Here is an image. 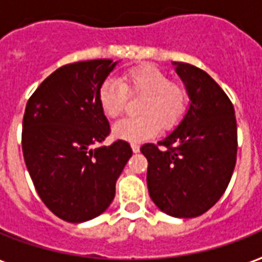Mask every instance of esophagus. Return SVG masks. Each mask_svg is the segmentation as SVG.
<instances>
[{
    "label": "esophagus",
    "instance_id": "obj_1",
    "mask_svg": "<svg viewBox=\"0 0 262 262\" xmlns=\"http://www.w3.org/2000/svg\"><path fill=\"white\" fill-rule=\"evenodd\" d=\"M132 149H133V152H139V151H140V145L136 144V143H132Z\"/></svg>",
    "mask_w": 262,
    "mask_h": 262
}]
</instances>
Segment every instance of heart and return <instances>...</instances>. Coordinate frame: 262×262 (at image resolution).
Segmentation results:
<instances>
[{"label":"heart","mask_w":262,"mask_h":262,"mask_svg":"<svg viewBox=\"0 0 262 262\" xmlns=\"http://www.w3.org/2000/svg\"><path fill=\"white\" fill-rule=\"evenodd\" d=\"M129 96H143L139 103L141 115L123 118L113 126L117 139L140 143L152 137L161 126L171 130L184 119L188 111L189 95L184 83L171 81L163 70L141 64L126 70L121 77L108 78L99 89L103 113L117 118L123 113Z\"/></svg>","instance_id":"obj_1"}]
</instances>
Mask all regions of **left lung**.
Here are the masks:
<instances>
[{"mask_svg":"<svg viewBox=\"0 0 262 262\" xmlns=\"http://www.w3.org/2000/svg\"><path fill=\"white\" fill-rule=\"evenodd\" d=\"M188 89L189 108L170 135L140 151L148 161L149 196L163 213L192 219L223 196L236 163L235 110L214 79L188 63L174 61Z\"/></svg>","mask_w":262,"mask_h":262,"instance_id":"8db88e82","label":"left lung"}]
</instances>
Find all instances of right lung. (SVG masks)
Returning <instances> with one entry per match:
<instances>
[{
    "instance_id": "obj_1",
    "label": "right lung",
    "mask_w": 262,
    "mask_h": 262,
    "mask_svg": "<svg viewBox=\"0 0 262 262\" xmlns=\"http://www.w3.org/2000/svg\"><path fill=\"white\" fill-rule=\"evenodd\" d=\"M115 66L108 59L63 66L26 105L21 132L26 166L42 202L69 223H83L105 211L133 154L123 140L99 145L110 135L99 89Z\"/></svg>"
}]
</instances>
